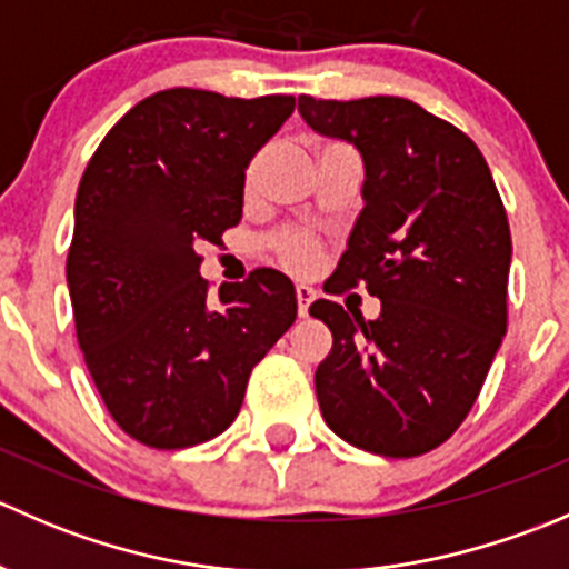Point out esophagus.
Masks as SVG:
<instances>
[{
	"label": "esophagus",
	"instance_id": "1",
	"mask_svg": "<svg viewBox=\"0 0 569 569\" xmlns=\"http://www.w3.org/2000/svg\"><path fill=\"white\" fill-rule=\"evenodd\" d=\"M295 297H297V313H300V317H308V308H311V302H313V289H308V286H297L295 289Z\"/></svg>",
	"mask_w": 569,
	"mask_h": 569
}]
</instances>
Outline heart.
Returning a JSON list of instances; mask_svg holds the SVG:
<instances>
[{
    "mask_svg": "<svg viewBox=\"0 0 569 569\" xmlns=\"http://www.w3.org/2000/svg\"><path fill=\"white\" fill-rule=\"evenodd\" d=\"M336 148H347L341 142H319L317 146V157L327 151H336ZM258 164L261 159H252V164L248 168V187L252 183V178L258 173ZM267 250L272 252L274 261L291 274H311L317 272L321 263V242L313 233L308 231H297V228H289V231H278L267 239Z\"/></svg>",
    "mask_w": 569,
    "mask_h": 569,
    "instance_id": "1",
    "label": "heart"
}]
</instances>
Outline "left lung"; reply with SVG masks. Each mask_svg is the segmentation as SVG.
<instances>
[{"instance_id":"1","label":"left lung","mask_w":569,"mask_h":569,"mask_svg":"<svg viewBox=\"0 0 569 569\" xmlns=\"http://www.w3.org/2000/svg\"><path fill=\"white\" fill-rule=\"evenodd\" d=\"M300 112L366 164V206L325 291L363 283L382 302L375 321L311 306L332 332L313 377L321 416L371 455H427L465 421L507 332V209L476 142L412 101L300 96Z\"/></svg>"}]
</instances>
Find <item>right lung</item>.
Wrapping results in <instances>:
<instances>
[{"label":"right lung","instance_id":"obj_1","mask_svg":"<svg viewBox=\"0 0 569 569\" xmlns=\"http://www.w3.org/2000/svg\"><path fill=\"white\" fill-rule=\"evenodd\" d=\"M295 96L173 88L131 107L84 168L66 278L79 349L109 416L151 449L226 432L250 371L295 325L286 274L209 295L198 248L242 220L244 170Z\"/></svg>","mask_w":569,"mask_h":569}]
</instances>
